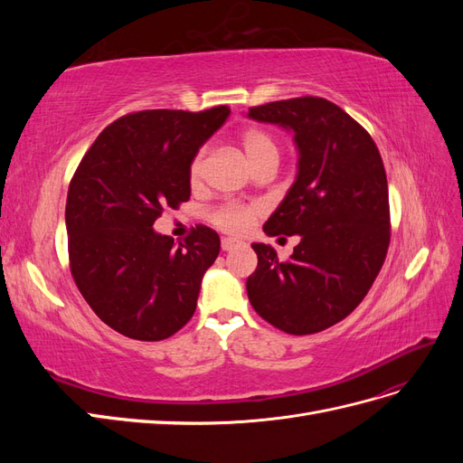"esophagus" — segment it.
I'll return each mask as SVG.
<instances>
[{
	"label": "esophagus",
	"mask_w": 463,
	"mask_h": 463,
	"mask_svg": "<svg viewBox=\"0 0 463 463\" xmlns=\"http://www.w3.org/2000/svg\"><path fill=\"white\" fill-rule=\"evenodd\" d=\"M241 245H243V241L235 240V237H222V249L223 250H233V249L241 247Z\"/></svg>",
	"instance_id": "obj_1"
}]
</instances>
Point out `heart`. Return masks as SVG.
<instances>
[{
    "label": "heart",
    "instance_id": "heart-1",
    "mask_svg": "<svg viewBox=\"0 0 463 463\" xmlns=\"http://www.w3.org/2000/svg\"><path fill=\"white\" fill-rule=\"evenodd\" d=\"M241 146L249 164L253 165V170L260 167L262 164L276 162L279 158V148L276 138L264 129H247L241 137ZM204 164H206V150H199L197 156L191 160L189 165V184L191 185H199L203 174H204ZM257 216V208L255 206H247V204H237V203H228V204H220L210 213V222L214 223L216 228L230 232V233H243L249 230L250 223L255 222Z\"/></svg>",
    "mask_w": 463,
    "mask_h": 463
}]
</instances>
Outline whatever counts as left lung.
Here are the masks:
<instances>
[{
	"mask_svg": "<svg viewBox=\"0 0 463 463\" xmlns=\"http://www.w3.org/2000/svg\"><path fill=\"white\" fill-rule=\"evenodd\" d=\"M247 116L293 131L298 175L262 230L301 235L284 262L270 245L253 243L259 264L247 296L272 326L315 334L352 313L384 264L390 206L381 152L352 116L318 96L255 106Z\"/></svg>",
	"mask_w": 463,
	"mask_h": 463,
	"instance_id": "1",
	"label": "left lung"
}]
</instances>
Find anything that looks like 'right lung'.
I'll list each match as a JSON object with an SVG mask.
<instances>
[{"label": "right lung", "instance_id": "obj_1", "mask_svg": "<svg viewBox=\"0 0 463 463\" xmlns=\"http://www.w3.org/2000/svg\"><path fill=\"white\" fill-rule=\"evenodd\" d=\"M228 116V106L123 116L98 135L69 184L73 279L98 318L128 338H170L197 309L203 276L220 253L218 233L197 226L175 247L152 226L189 201L191 160Z\"/></svg>", "mask_w": 463, "mask_h": 463}]
</instances>
